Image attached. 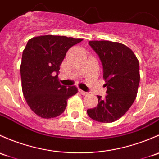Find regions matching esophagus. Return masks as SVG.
Listing matches in <instances>:
<instances>
[{
    "label": "esophagus",
    "instance_id": "1",
    "mask_svg": "<svg viewBox=\"0 0 159 159\" xmlns=\"http://www.w3.org/2000/svg\"><path fill=\"white\" fill-rule=\"evenodd\" d=\"M79 92L80 93V94H82L83 96H86V95L88 94V93H86V92L85 91H83L82 89H79Z\"/></svg>",
    "mask_w": 159,
    "mask_h": 159
}]
</instances>
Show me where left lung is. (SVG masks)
I'll list each match as a JSON object with an SVG mask.
<instances>
[{"instance_id": "8db88e82", "label": "left lung", "mask_w": 159, "mask_h": 159, "mask_svg": "<svg viewBox=\"0 0 159 159\" xmlns=\"http://www.w3.org/2000/svg\"><path fill=\"white\" fill-rule=\"evenodd\" d=\"M103 68L106 98L97 96L98 104L87 109L88 116L99 122H112L122 117L136 98L140 81L139 63L124 44L107 40L89 41Z\"/></svg>"}]
</instances>
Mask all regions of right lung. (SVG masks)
Segmentation results:
<instances>
[{
  "mask_svg": "<svg viewBox=\"0 0 159 159\" xmlns=\"http://www.w3.org/2000/svg\"><path fill=\"white\" fill-rule=\"evenodd\" d=\"M81 38L45 35L28 40L20 64L22 91L31 110L43 119L63 113L67 99L77 93L76 86H62L58 80L66 52Z\"/></svg>",
  "mask_w": 159,
  "mask_h": 159,
  "instance_id": "1",
  "label": "right lung"
}]
</instances>
